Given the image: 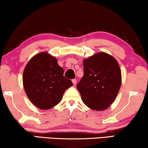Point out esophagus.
Segmentation results:
<instances>
[{"label":"esophagus","mask_w":148,"mask_h":148,"mask_svg":"<svg viewBox=\"0 0 148 148\" xmlns=\"http://www.w3.org/2000/svg\"><path fill=\"white\" fill-rule=\"evenodd\" d=\"M72 82H73V85H75L77 83V80L75 79H72Z\"/></svg>","instance_id":"obj_1"}]
</instances>
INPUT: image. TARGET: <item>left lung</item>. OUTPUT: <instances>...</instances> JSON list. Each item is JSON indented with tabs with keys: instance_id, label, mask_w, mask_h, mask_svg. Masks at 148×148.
I'll return each mask as SVG.
<instances>
[{
	"instance_id": "1",
	"label": "left lung",
	"mask_w": 148,
	"mask_h": 148,
	"mask_svg": "<svg viewBox=\"0 0 148 148\" xmlns=\"http://www.w3.org/2000/svg\"><path fill=\"white\" fill-rule=\"evenodd\" d=\"M84 76L77 86L83 102L94 110H106L116 99L121 86L116 60L99 52L84 60Z\"/></svg>"
}]
</instances>
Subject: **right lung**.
<instances>
[{
	"mask_svg": "<svg viewBox=\"0 0 148 148\" xmlns=\"http://www.w3.org/2000/svg\"><path fill=\"white\" fill-rule=\"evenodd\" d=\"M63 73L57 59L48 52L34 56L23 73L24 90L32 104L42 110L58 104L66 89L73 86L71 81L64 77Z\"/></svg>",
	"mask_w": 148,
	"mask_h": 148,
	"instance_id": "obj_1",
	"label": "right lung"
}]
</instances>
